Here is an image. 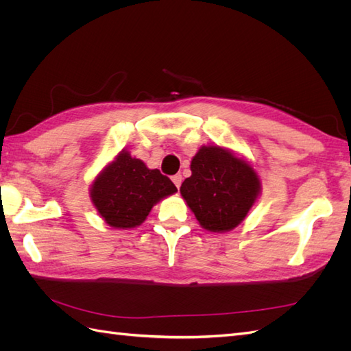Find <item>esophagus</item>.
Here are the masks:
<instances>
[{"instance_id": "1", "label": "esophagus", "mask_w": 351, "mask_h": 351, "mask_svg": "<svg viewBox=\"0 0 351 351\" xmlns=\"http://www.w3.org/2000/svg\"><path fill=\"white\" fill-rule=\"evenodd\" d=\"M171 180H173V183H174L177 187L182 186V180H183V177L180 176V174H176V176H173V177H171Z\"/></svg>"}]
</instances>
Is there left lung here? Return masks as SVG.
I'll use <instances>...</instances> for the list:
<instances>
[{
    "mask_svg": "<svg viewBox=\"0 0 351 351\" xmlns=\"http://www.w3.org/2000/svg\"><path fill=\"white\" fill-rule=\"evenodd\" d=\"M190 171L180 193L200 227L210 232L240 226L262 192L258 171L247 159L218 145L200 146Z\"/></svg>",
    "mask_w": 351,
    "mask_h": 351,
    "instance_id": "1",
    "label": "left lung"
}]
</instances>
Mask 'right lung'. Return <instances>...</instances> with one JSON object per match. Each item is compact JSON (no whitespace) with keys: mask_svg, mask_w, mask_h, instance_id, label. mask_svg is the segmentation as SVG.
Returning a JSON list of instances; mask_svg holds the SVG:
<instances>
[{"mask_svg":"<svg viewBox=\"0 0 351 351\" xmlns=\"http://www.w3.org/2000/svg\"><path fill=\"white\" fill-rule=\"evenodd\" d=\"M176 192L177 187L159 169L147 168L123 149L95 177L89 195L110 227L129 230L143 224L154 205Z\"/></svg>","mask_w":351,"mask_h":351,"instance_id":"add662e5","label":"right lung"}]
</instances>
